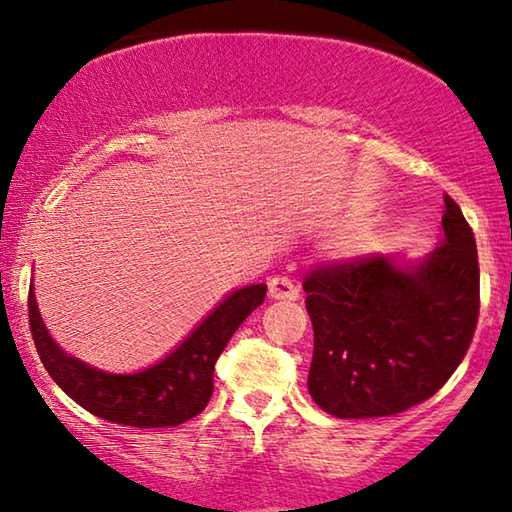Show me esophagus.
I'll return each instance as SVG.
<instances>
[{
  "label": "esophagus",
  "instance_id": "34e87169",
  "mask_svg": "<svg viewBox=\"0 0 512 512\" xmlns=\"http://www.w3.org/2000/svg\"><path fill=\"white\" fill-rule=\"evenodd\" d=\"M268 293L272 300H298L300 298V288L295 286V281L291 277H284V274H277L268 281Z\"/></svg>",
  "mask_w": 512,
  "mask_h": 512
}]
</instances>
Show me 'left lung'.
<instances>
[{
    "instance_id": "8db88e82",
    "label": "left lung",
    "mask_w": 512,
    "mask_h": 512,
    "mask_svg": "<svg viewBox=\"0 0 512 512\" xmlns=\"http://www.w3.org/2000/svg\"><path fill=\"white\" fill-rule=\"evenodd\" d=\"M443 240L425 261L372 254L305 277L314 325L309 395L335 418L395 416L443 388L464 360L480 311L476 238L443 198Z\"/></svg>"
}]
</instances>
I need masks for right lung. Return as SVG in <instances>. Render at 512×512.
Instances as JSON below:
<instances>
[{
	"mask_svg": "<svg viewBox=\"0 0 512 512\" xmlns=\"http://www.w3.org/2000/svg\"><path fill=\"white\" fill-rule=\"evenodd\" d=\"M265 291V284H254L226 295L173 353L136 374L101 372L64 353L41 321L34 286L27 300L29 328L46 372L83 409L127 427H175L198 416L210 402L214 362L244 318L263 305Z\"/></svg>",
	"mask_w": 512,
	"mask_h": 512,
	"instance_id": "1",
	"label": "right lung"
}]
</instances>
